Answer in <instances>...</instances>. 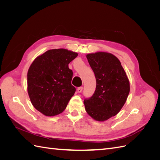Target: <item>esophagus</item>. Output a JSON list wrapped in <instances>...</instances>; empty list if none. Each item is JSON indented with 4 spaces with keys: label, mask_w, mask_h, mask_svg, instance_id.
I'll use <instances>...</instances> for the list:
<instances>
[{
    "label": "esophagus",
    "mask_w": 160,
    "mask_h": 160,
    "mask_svg": "<svg viewBox=\"0 0 160 160\" xmlns=\"http://www.w3.org/2000/svg\"><path fill=\"white\" fill-rule=\"evenodd\" d=\"M82 90H83V87H79V88H77V92H78V93H81Z\"/></svg>",
    "instance_id": "34e87169"
}]
</instances>
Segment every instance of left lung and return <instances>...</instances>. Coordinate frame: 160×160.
I'll use <instances>...</instances> for the list:
<instances>
[{"label": "left lung", "mask_w": 160, "mask_h": 160, "mask_svg": "<svg viewBox=\"0 0 160 160\" xmlns=\"http://www.w3.org/2000/svg\"><path fill=\"white\" fill-rule=\"evenodd\" d=\"M96 78V89L84 99L85 110L96 121L103 122L117 115L128 97L130 86L119 60L113 55L98 52L87 55Z\"/></svg>", "instance_id": "8db88e82"}]
</instances>
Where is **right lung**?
Masks as SVG:
<instances>
[{
  "instance_id": "right-lung-1",
  "label": "right lung",
  "mask_w": 160,
  "mask_h": 160,
  "mask_svg": "<svg viewBox=\"0 0 160 160\" xmlns=\"http://www.w3.org/2000/svg\"><path fill=\"white\" fill-rule=\"evenodd\" d=\"M78 55L65 49H51L37 57L27 72V91L32 105L46 116L63 111L76 89L69 63Z\"/></svg>"
}]
</instances>
